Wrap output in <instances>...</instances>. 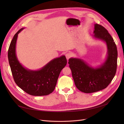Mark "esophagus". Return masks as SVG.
<instances>
[{
  "label": "esophagus",
  "instance_id": "1",
  "mask_svg": "<svg viewBox=\"0 0 124 124\" xmlns=\"http://www.w3.org/2000/svg\"><path fill=\"white\" fill-rule=\"evenodd\" d=\"M65 55H66V58H67V60L69 59L71 57V54L70 53H66Z\"/></svg>",
  "mask_w": 124,
  "mask_h": 124
}]
</instances>
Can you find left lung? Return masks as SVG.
Returning a JSON list of instances; mask_svg holds the SVG:
<instances>
[{"instance_id":"obj_1","label":"left lung","mask_w":124,"mask_h":124,"mask_svg":"<svg viewBox=\"0 0 124 124\" xmlns=\"http://www.w3.org/2000/svg\"><path fill=\"white\" fill-rule=\"evenodd\" d=\"M93 36L106 43L107 53L104 62L93 67L83 59L69 58L68 63L77 88L82 92L92 93L106 88L114 77L117 68V47L110 33L102 26L96 24Z\"/></svg>"}]
</instances>
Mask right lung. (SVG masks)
<instances>
[{
	"mask_svg": "<svg viewBox=\"0 0 124 124\" xmlns=\"http://www.w3.org/2000/svg\"><path fill=\"white\" fill-rule=\"evenodd\" d=\"M22 28L14 36L8 50V60L14 80L18 87L28 94L41 96L54 91L59 74L67 65L65 55L54 58L40 69L33 70L22 65L16 53L18 35Z\"/></svg>",
	"mask_w": 124,
	"mask_h": 124,
	"instance_id": "right-lung-1",
	"label": "right lung"
}]
</instances>
